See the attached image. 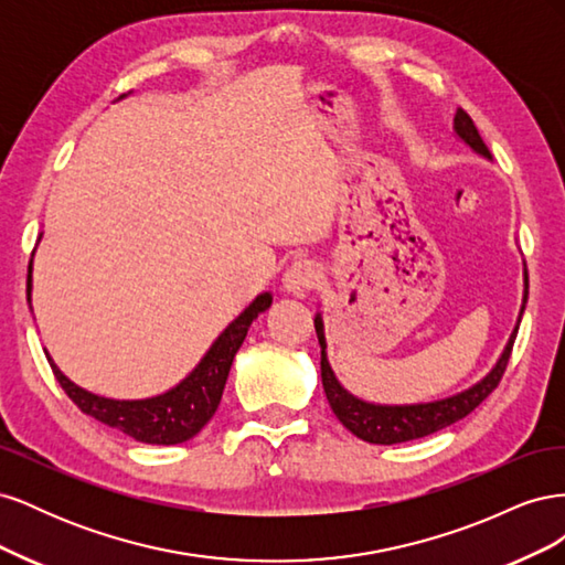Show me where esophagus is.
<instances>
[{
    "label": "esophagus",
    "mask_w": 565,
    "mask_h": 565,
    "mask_svg": "<svg viewBox=\"0 0 565 565\" xmlns=\"http://www.w3.org/2000/svg\"><path fill=\"white\" fill-rule=\"evenodd\" d=\"M320 282V273L316 268L313 262L309 259H297L292 266L285 270L282 276V285L287 292H292L297 297H303L306 292H311Z\"/></svg>",
    "instance_id": "1"
}]
</instances>
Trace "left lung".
<instances>
[{
    "mask_svg": "<svg viewBox=\"0 0 565 565\" xmlns=\"http://www.w3.org/2000/svg\"><path fill=\"white\" fill-rule=\"evenodd\" d=\"M455 129L476 152H481V156L490 158V150L483 143L481 134H478L473 119L469 117L467 110H461V108L457 110ZM525 301H527V276H525L523 303ZM523 311H525V306L521 309V316H523ZM316 332H318V341L322 349L320 351L322 388H324V396H328L337 419L358 438H363L367 443H377V446H393V443H405V440L431 436L440 429H446V426L465 419L469 413H473V409L481 405L502 382L519 330H514V334H511L509 344L500 358V363L494 365V370L481 384L471 386L465 393H457V396H452V398L424 403V405H372V403L358 401L355 396H351V393L337 382L334 372L328 363V355H324V334H322L320 316H316Z\"/></svg>",
    "mask_w": 565,
    "mask_h": 565,
    "instance_id": "left-lung-1",
    "label": "left lung"
}]
</instances>
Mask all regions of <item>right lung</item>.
Listing matches in <instances>:
<instances>
[{
	"instance_id": "right-lung-1",
	"label": "right lung",
	"mask_w": 565,
	"mask_h": 565,
	"mask_svg": "<svg viewBox=\"0 0 565 565\" xmlns=\"http://www.w3.org/2000/svg\"><path fill=\"white\" fill-rule=\"evenodd\" d=\"M28 301H30V266H28ZM270 295H259L245 313L237 316L228 328L214 341L202 363L188 377L164 396L148 401H110L75 386L46 355L56 382L84 415L104 422L113 429L150 443V446H177L200 434L204 424L212 419L221 403L228 372L237 349L243 347L252 320L270 306Z\"/></svg>"
}]
</instances>
